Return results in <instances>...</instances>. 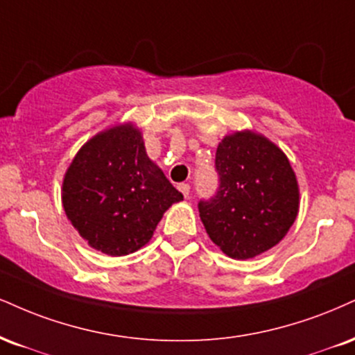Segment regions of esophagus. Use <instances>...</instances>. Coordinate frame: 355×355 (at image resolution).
Segmentation results:
<instances>
[{"instance_id": "1", "label": "esophagus", "mask_w": 355, "mask_h": 355, "mask_svg": "<svg viewBox=\"0 0 355 355\" xmlns=\"http://www.w3.org/2000/svg\"><path fill=\"white\" fill-rule=\"evenodd\" d=\"M178 190L182 191L185 198H189V195H190V185H189V183H180V185H178Z\"/></svg>"}]
</instances>
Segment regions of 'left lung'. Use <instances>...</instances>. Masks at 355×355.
Wrapping results in <instances>:
<instances>
[{"label": "left lung", "instance_id": "left-lung-1", "mask_svg": "<svg viewBox=\"0 0 355 355\" xmlns=\"http://www.w3.org/2000/svg\"><path fill=\"white\" fill-rule=\"evenodd\" d=\"M220 187L200 202L210 240L233 259H250L276 246L300 211V185L286 153L254 130L225 135L216 148Z\"/></svg>", "mask_w": 355, "mask_h": 355}]
</instances>
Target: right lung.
I'll return each instance as SVG.
<instances>
[{
    "label": "right lung",
    "mask_w": 355,
    "mask_h": 355,
    "mask_svg": "<svg viewBox=\"0 0 355 355\" xmlns=\"http://www.w3.org/2000/svg\"><path fill=\"white\" fill-rule=\"evenodd\" d=\"M183 200L145 152L132 122L89 139L62 180L67 220L94 250L125 256L147 245L164 213Z\"/></svg>",
    "instance_id": "add662e5"
}]
</instances>
